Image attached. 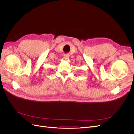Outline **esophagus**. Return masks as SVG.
<instances>
[{"instance_id": "1", "label": "esophagus", "mask_w": 134, "mask_h": 134, "mask_svg": "<svg viewBox=\"0 0 134 134\" xmlns=\"http://www.w3.org/2000/svg\"><path fill=\"white\" fill-rule=\"evenodd\" d=\"M64 58L65 59H68L69 58V55L68 54H65L64 55Z\"/></svg>"}]
</instances>
